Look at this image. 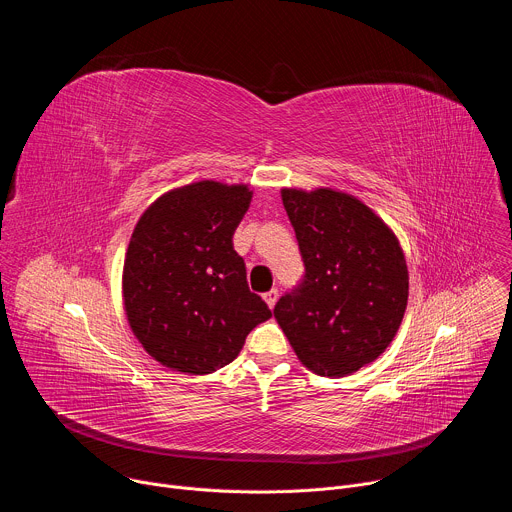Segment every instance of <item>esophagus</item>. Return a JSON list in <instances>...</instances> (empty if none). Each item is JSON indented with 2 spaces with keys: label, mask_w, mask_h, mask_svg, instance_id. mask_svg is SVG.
I'll list each match as a JSON object with an SVG mask.
<instances>
[{
  "label": "esophagus",
  "mask_w": 512,
  "mask_h": 512,
  "mask_svg": "<svg viewBox=\"0 0 512 512\" xmlns=\"http://www.w3.org/2000/svg\"><path fill=\"white\" fill-rule=\"evenodd\" d=\"M277 298H279V291H277V289H269L267 294L263 296V300L267 302V306H269V308H273V306L277 304Z\"/></svg>",
  "instance_id": "obj_1"
}]
</instances>
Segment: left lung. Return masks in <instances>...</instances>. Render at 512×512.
<instances>
[{
	"label": "left lung",
	"mask_w": 512,
	"mask_h": 512,
	"mask_svg": "<svg viewBox=\"0 0 512 512\" xmlns=\"http://www.w3.org/2000/svg\"><path fill=\"white\" fill-rule=\"evenodd\" d=\"M306 273L273 316L304 367L322 377L356 373L395 338L409 273L395 233L358 198L283 188Z\"/></svg>",
	"instance_id": "1"
}]
</instances>
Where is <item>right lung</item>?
Masks as SVG:
<instances>
[{
  "label": "right lung",
  "mask_w": 512,
  "mask_h": 512,
  "mask_svg": "<svg viewBox=\"0 0 512 512\" xmlns=\"http://www.w3.org/2000/svg\"><path fill=\"white\" fill-rule=\"evenodd\" d=\"M245 184L194 182L160 196L137 221L123 265L127 322L164 367L208 375L233 362L271 318L249 291L233 235L251 204Z\"/></svg>",
  "instance_id": "obj_1"
}]
</instances>
